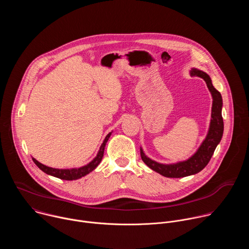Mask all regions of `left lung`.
<instances>
[{
    "label": "left lung",
    "mask_w": 249,
    "mask_h": 249,
    "mask_svg": "<svg viewBox=\"0 0 249 249\" xmlns=\"http://www.w3.org/2000/svg\"><path fill=\"white\" fill-rule=\"evenodd\" d=\"M190 73L193 76L202 78L206 82L213 97L210 127L201 146L198 148L197 152L188 160L170 164L160 163L151 160L145 155L143 149H140L142 160L151 169L165 177H170V178H180V177H185L200 172L210 161L213 154H214L217 146L222 140L224 133V121L222 117L223 98L220 91L214 88L211 78L203 71L192 69Z\"/></svg>",
    "instance_id": "left-lung-1"
}]
</instances>
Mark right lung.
<instances>
[{
	"label": "right lung",
	"mask_w": 249,
	"mask_h": 249,
	"mask_svg": "<svg viewBox=\"0 0 249 249\" xmlns=\"http://www.w3.org/2000/svg\"><path fill=\"white\" fill-rule=\"evenodd\" d=\"M111 133L112 132H110L107 136L105 137L103 143L101 144V146L99 148V151H98L96 157L89 163H88L87 165H84L82 167L59 169V168H53V167L46 166V165L40 163L38 160H36L34 158H32V160L43 172H45L46 174L52 175L54 177H57V178H60V179H63V180H76V179H79V178H81V177H83V176L89 174V172H91L100 163V161L103 158L105 145H106V143H107V141H108Z\"/></svg>",
	"instance_id": "right-lung-1"
}]
</instances>
